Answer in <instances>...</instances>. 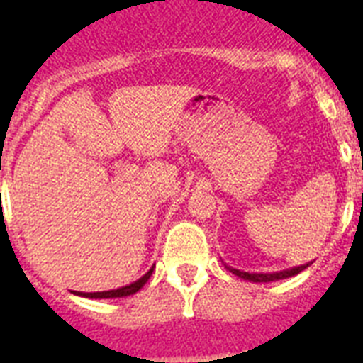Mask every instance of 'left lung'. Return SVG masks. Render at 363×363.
Returning <instances> with one entry per match:
<instances>
[{
	"label": "left lung",
	"instance_id": "1",
	"mask_svg": "<svg viewBox=\"0 0 363 363\" xmlns=\"http://www.w3.org/2000/svg\"><path fill=\"white\" fill-rule=\"evenodd\" d=\"M311 264H303V265H298V267H291V269H284V271H278V272H245V271H240V269H234L225 265L233 274H236L238 278H243V280H249V281H255V284H267V281H277V280H284V278H291L298 272H301L303 269L309 267Z\"/></svg>",
	"mask_w": 363,
	"mask_h": 363
}]
</instances>
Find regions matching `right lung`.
Wrapping results in <instances>:
<instances>
[{"label": "right lung", "instance_id": "1", "mask_svg": "<svg viewBox=\"0 0 363 363\" xmlns=\"http://www.w3.org/2000/svg\"><path fill=\"white\" fill-rule=\"evenodd\" d=\"M154 267H150L149 271L143 274L142 278H138L136 281H133V284L125 285V287H120V289H112V291H104V293H76L74 291V294H78V296H83V298H96V300H101V298H123V296H130V294H136L138 291L142 289L143 285L149 281L150 274H152Z\"/></svg>", "mask_w": 363, "mask_h": 363}]
</instances>
